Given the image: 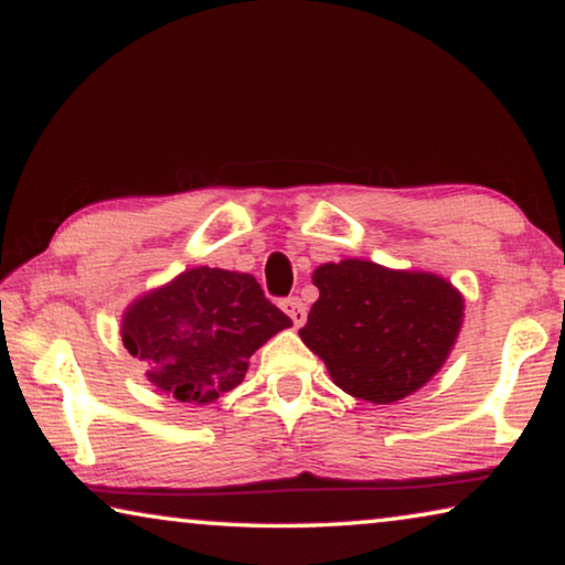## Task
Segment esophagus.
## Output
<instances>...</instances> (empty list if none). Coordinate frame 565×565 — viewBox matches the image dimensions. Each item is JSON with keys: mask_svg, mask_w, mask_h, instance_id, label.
I'll use <instances>...</instances> for the list:
<instances>
[{"mask_svg": "<svg viewBox=\"0 0 565 565\" xmlns=\"http://www.w3.org/2000/svg\"><path fill=\"white\" fill-rule=\"evenodd\" d=\"M281 307H284V312L291 317L294 328H301V324L307 322V307H305V301H301L299 297H289V299H284V301H281Z\"/></svg>", "mask_w": 565, "mask_h": 565, "instance_id": "34e87169", "label": "esophagus"}]
</instances>
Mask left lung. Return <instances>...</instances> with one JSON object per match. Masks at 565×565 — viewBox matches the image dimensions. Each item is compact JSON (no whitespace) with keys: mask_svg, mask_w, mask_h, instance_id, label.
Instances as JSON below:
<instances>
[{"mask_svg":"<svg viewBox=\"0 0 565 565\" xmlns=\"http://www.w3.org/2000/svg\"><path fill=\"white\" fill-rule=\"evenodd\" d=\"M320 299L299 330L343 392L371 404L399 402L425 386L463 322V297L425 271H392L348 258L312 274Z\"/></svg>","mask_w":565,"mask_h":565,"instance_id":"obj_1","label":"left lung"}]
</instances>
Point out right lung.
I'll return each instance as SVG.
<instances>
[{
  "label": "right lung",
  "instance_id": "add662e5",
  "mask_svg": "<svg viewBox=\"0 0 565 565\" xmlns=\"http://www.w3.org/2000/svg\"><path fill=\"white\" fill-rule=\"evenodd\" d=\"M289 324L250 274L200 266L135 299L122 317V343L161 392L210 404L233 392L250 355Z\"/></svg>",
  "mask_w": 565,
  "mask_h": 565
}]
</instances>
